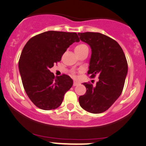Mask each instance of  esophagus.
I'll list each match as a JSON object with an SVG mask.
<instances>
[{
  "instance_id": "1",
  "label": "esophagus",
  "mask_w": 146,
  "mask_h": 146,
  "mask_svg": "<svg viewBox=\"0 0 146 146\" xmlns=\"http://www.w3.org/2000/svg\"><path fill=\"white\" fill-rule=\"evenodd\" d=\"M78 85H79V83L78 82H73V86H78Z\"/></svg>"
}]
</instances>
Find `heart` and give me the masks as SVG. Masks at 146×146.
Returning <instances> with one entry per match:
<instances>
[{
    "instance_id": "heart-1",
    "label": "heart",
    "mask_w": 146,
    "mask_h": 146,
    "mask_svg": "<svg viewBox=\"0 0 146 146\" xmlns=\"http://www.w3.org/2000/svg\"><path fill=\"white\" fill-rule=\"evenodd\" d=\"M87 47H88L86 46V45L85 44H82V43H80V44L77 45L75 47V53H76V52H81V51L83 50L84 49L87 48Z\"/></svg>"
}]
</instances>
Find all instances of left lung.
Segmentation results:
<instances>
[{
    "mask_svg": "<svg viewBox=\"0 0 146 146\" xmlns=\"http://www.w3.org/2000/svg\"><path fill=\"white\" fill-rule=\"evenodd\" d=\"M78 35L92 51L88 73L92 78L99 77L94 86L83 83L86 92L79 97L80 105L90 113H102L113 104L123 90L128 73L125 55L120 45L106 35L90 32Z\"/></svg>",
    "mask_w": 146,
    "mask_h": 146,
    "instance_id": "1",
    "label": "left lung"
}]
</instances>
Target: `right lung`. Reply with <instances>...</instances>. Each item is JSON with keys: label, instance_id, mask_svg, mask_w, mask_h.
<instances>
[{"label": "right lung", "instance_id": "obj_1", "mask_svg": "<svg viewBox=\"0 0 146 146\" xmlns=\"http://www.w3.org/2000/svg\"><path fill=\"white\" fill-rule=\"evenodd\" d=\"M76 33L47 31L26 43L19 60L23 86L31 101L38 108L52 110L61 105L73 81L67 75L54 76L50 71L74 42Z\"/></svg>", "mask_w": 146, "mask_h": 146}]
</instances>
